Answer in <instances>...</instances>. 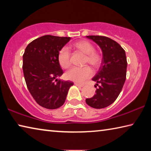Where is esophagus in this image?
Here are the masks:
<instances>
[{
  "mask_svg": "<svg viewBox=\"0 0 151 151\" xmlns=\"http://www.w3.org/2000/svg\"><path fill=\"white\" fill-rule=\"evenodd\" d=\"M75 85H76L77 86H78V87H83V86H84L83 85H81V84H78V83H75Z\"/></svg>",
  "mask_w": 151,
  "mask_h": 151,
  "instance_id": "1",
  "label": "esophagus"
}]
</instances>
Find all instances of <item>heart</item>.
<instances>
[{
  "label": "heart",
  "mask_w": 151,
  "mask_h": 151,
  "mask_svg": "<svg viewBox=\"0 0 151 151\" xmlns=\"http://www.w3.org/2000/svg\"><path fill=\"white\" fill-rule=\"evenodd\" d=\"M73 47L86 55L85 64L88 63L92 67L96 68L100 66L103 57L100 53L95 51V48L90 42L80 40L73 44ZM70 53L67 47H63L58 55V60L60 65L64 68H68L70 66ZM92 75V70L88 66L83 67H73L66 73L68 79L78 83H83L86 79Z\"/></svg>",
  "instance_id": "obj_1"
}]
</instances>
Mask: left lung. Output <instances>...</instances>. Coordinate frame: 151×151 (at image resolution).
<instances>
[{
    "label": "left lung",
    "mask_w": 151,
    "mask_h": 151,
    "mask_svg": "<svg viewBox=\"0 0 151 151\" xmlns=\"http://www.w3.org/2000/svg\"><path fill=\"white\" fill-rule=\"evenodd\" d=\"M101 48L103 61L92 80L99 86L96 94L86 103L94 109H103L115 101L126 80L127 61L125 51L118 42L104 36H86Z\"/></svg>",
    "instance_id": "left-lung-1"
}]
</instances>
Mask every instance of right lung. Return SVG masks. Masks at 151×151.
Returning a JSON list of instances; mask_svg holds the SVG:
<instances>
[{
  "label": "right lung",
  "instance_id": "obj_1",
  "mask_svg": "<svg viewBox=\"0 0 151 151\" xmlns=\"http://www.w3.org/2000/svg\"><path fill=\"white\" fill-rule=\"evenodd\" d=\"M70 37L45 35L32 40L24 50L22 70L27 88L44 108L56 109L65 103L73 83L57 78L63 74L58 55Z\"/></svg>",
  "mask_w": 151,
  "mask_h": 151
}]
</instances>
